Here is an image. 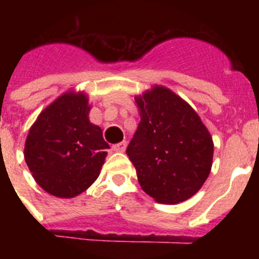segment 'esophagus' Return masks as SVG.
Segmentation results:
<instances>
[{
    "instance_id": "obj_1",
    "label": "esophagus",
    "mask_w": 259,
    "mask_h": 259,
    "mask_svg": "<svg viewBox=\"0 0 259 259\" xmlns=\"http://www.w3.org/2000/svg\"><path fill=\"white\" fill-rule=\"evenodd\" d=\"M125 148H127V143L125 141H122V143H118L115 144V145H113V150H115V152H124Z\"/></svg>"
}]
</instances>
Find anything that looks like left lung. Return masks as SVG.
Segmentation results:
<instances>
[{"label": "left lung", "mask_w": 259, "mask_h": 259, "mask_svg": "<svg viewBox=\"0 0 259 259\" xmlns=\"http://www.w3.org/2000/svg\"><path fill=\"white\" fill-rule=\"evenodd\" d=\"M141 120L127 155L146 194L179 203L197 193L211 170L214 144L197 113L164 87L137 97Z\"/></svg>", "instance_id": "8db88e82"}]
</instances>
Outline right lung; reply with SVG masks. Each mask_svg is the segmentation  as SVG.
<instances>
[{"mask_svg": "<svg viewBox=\"0 0 259 259\" xmlns=\"http://www.w3.org/2000/svg\"><path fill=\"white\" fill-rule=\"evenodd\" d=\"M84 93H65L38 115L28 132L24 159L48 193L75 197L95 183L109 144L101 128L89 122Z\"/></svg>", "mask_w": 259, "mask_h": 259, "instance_id": "add662e5", "label": "right lung"}]
</instances>
